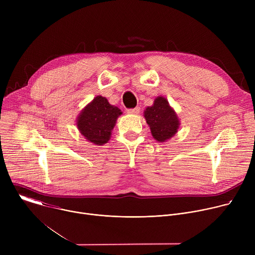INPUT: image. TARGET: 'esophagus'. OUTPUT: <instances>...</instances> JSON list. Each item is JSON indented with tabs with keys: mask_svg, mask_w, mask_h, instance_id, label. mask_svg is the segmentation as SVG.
Instances as JSON below:
<instances>
[{
	"mask_svg": "<svg viewBox=\"0 0 255 255\" xmlns=\"http://www.w3.org/2000/svg\"><path fill=\"white\" fill-rule=\"evenodd\" d=\"M140 112V108L135 107L133 109H127V113L128 114H138Z\"/></svg>",
	"mask_w": 255,
	"mask_h": 255,
	"instance_id": "34e87169",
	"label": "esophagus"
}]
</instances>
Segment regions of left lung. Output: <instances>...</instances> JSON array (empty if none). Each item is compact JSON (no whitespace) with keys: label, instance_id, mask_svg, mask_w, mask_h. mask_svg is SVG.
<instances>
[{"label":"left lung","instance_id":"obj_1","mask_svg":"<svg viewBox=\"0 0 255 255\" xmlns=\"http://www.w3.org/2000/svg\"><path fill=\"white\" fill-rule=\"evenodd\" d=\"M144 117L150 127L153 138L159 142H164L177 132L179 122L176 114L166 99L162 97H157L154 104L146 108Z\"/></svg>","mask_w":255,"mask_h":255}]
</instances>
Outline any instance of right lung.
Returning <instances> with one entry per match:
<instances>
[{
    "label": "right lung",
    "mask_w": 255,
    "mask_h": 255,
    "mask_svg": "<svg viewBox=\"0 0 255 255\" xmlns=\"http://www.w3.org/2000/svg\"><path fill=\"white\" fill-rule=\"evenodd\" d=\"M122 114L119 108L109 104L104 97H96L78 118L81 133L96 145H103L110 139L117 118Z\"/></svg>",
    "instance_id": "1"
}]
</instances>
